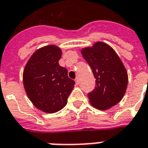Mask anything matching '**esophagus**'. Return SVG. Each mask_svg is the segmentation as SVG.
Returning <instances> with one entry per match:
<instances>
[{
	"label": "esophagus",
	"mask_w": 148,
	"mask_h": 148,
	"mask_svg": "<svg viewBox=\"0 0 148 148\" xmlns=\"http://www.w3.org/2000/svg\"><path fill=\"white\" fill-rule=\"evenodd\" d=\"M75 83H76V85H79V84H80V81H79V78H78V77H76V78H75Z\"/></svg>",
	"instance_id": "34e87169"
}]
</instances>
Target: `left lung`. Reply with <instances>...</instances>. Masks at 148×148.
<instances>
[{
    "label": "left lung",
    "mask_w": 148,
    "mask_h": 148,
    "mask_svg": "<svg viewBox=\"0 0 148 148\" xmlns=\"http://www.w3.org/2000/svg\"><path fill=\"white\" fill-rule=\"evenodd\" d=\"M82 55L92 69L96 86L88 93L90 104L97 109L107 110L123 98L127 86V73L120 57L111 47L97 42L82 49Z\"/></svg>",
    "instance_id": "1"
}]
</instances>
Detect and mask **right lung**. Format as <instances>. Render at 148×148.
I'll list each match as a JSON object with an SVG mask.
<instances>
[{"label":"right lung","instance_id":"add662e5","mask_svg":"<svg viewBox=\"0 0 148 148\" xmlns=\"http://www.w3.org/2000/svg\"><path fill=\"white\" fill-rule=\"evenodd\" d=\"M62 50L55 45L38 49L25 66L23 73L24 90L39 110L54 113L63 109L74 87L67 70L58 64Z\"/></svg>","mask_w":148,"mask_h":148}]
</instances>
